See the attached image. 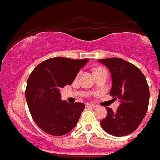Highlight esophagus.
<instances>
[{
    "label": "esophagus",
    "instance_id": "obj_1",
    "mask_svg": "<svg viewBox=\"0 0 160 160\" xmlns=\"http://www.w3.org/2000/svg\"><path fill=\"white\" fill-rule=\"evenodd\" d=\"M86 107H97V106L94 104H92V103H87Z\"/></svg>",
    "mask_w": 160,
    "mask_h": 160
}]
</instances>
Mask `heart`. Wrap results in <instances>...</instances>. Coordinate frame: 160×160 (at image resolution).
<instances>
[{"label":"heart","mask_w":160,"mask_h":160,"mask_svg":"<svg viewBox=\"0 0 160 160\" xmlns=\"http://www.w3.org/2000/svg\"><path fill=\"white\" fill-rule=\"evenodd\" d=\"M97 69H98V68H97Z\"/></svg>","instance_id":"1"}]
</instances>
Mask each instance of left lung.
<instances>
[{"mask_svg":"<svg viewBox=\"0 0 160 160\" xmlns=\"http://www.w3.org/2000/svg\"><path fill=\"white\" fill-rule=\"evenodd\" d=\"M98 62L104 64L112 75L110 95L120 101L116 112L107 107V115L101 121V126L110 135H129L140 126L149 107V89L145 75L122 58H105Z\"/></svg>","mask_w":160,"mask_h":160,"instance_id":"obj_1","label":"left lung"}]
</instances>
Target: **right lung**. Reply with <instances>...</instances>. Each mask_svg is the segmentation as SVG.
I'll use <instances>...</instances> for the list:
<instances>
[{"instance_id": "add662e5", "label": "right lung", "mask_w": 160, "mask_h": 160, "mask_svg": "<svg viewBox=\"0 0 160 160\" xmlns=\"http://www.w3.org/2000/svg\"><path fill=\"white\" fill-rule=\"evenodd\" d=\"M88 60L49 58L37 65L29 75L25 89L29 112L37 126L48 135H66L78 122L85 105L62 101L60 89L72 83Z\"/></svg>"}]
</instances>
